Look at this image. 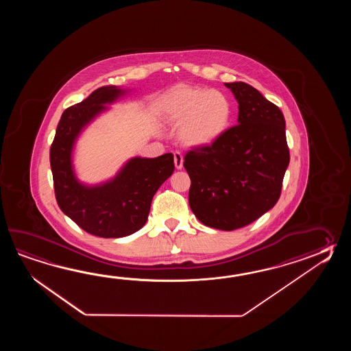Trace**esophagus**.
I'll list each match as a JSON object with an SVG mask.
<instances>
[{"label": "esophagus", "instance_id": "1", "mask_svg": "<svg viewBox=\"0 0 351 351\" xmlns=\"http://www.w3.org/2000/svg\"><path fill=\"white\" fill-rule=\"evenodd\" d=\"M174 165L177 169H182L183 168V156L179 152H174Z\"/></svg>", "mask_w": 351, "mask_h": 351}]
</instances>
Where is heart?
Listing matches in <instances>:
<instances>
[{
	"label": "heart",
	"mask_w": 351,
	"mask_h": 351,
	"mask_svg": "<svg viewBox=\"0 0 351 351\" xmlns=\"http://www.w3.org/2000/svg\"><path fill=\"white\" fill-rule=\"evenodd\" d=\"M162 112L168 123L182 124L179 138L183 144L203 148L215 144L227 132L233 106L219 90L178 85L167 93Z\"/></svg>",
	"instance_id": "b5f03b06"
}]
</instances>
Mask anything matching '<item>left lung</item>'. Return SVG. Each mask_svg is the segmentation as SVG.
<instances>
[{
    "instance_id": "obj_1",
    "label": "left lung",
    "mask_w": 351,
    "mask_h": 351,
    "mask_svg": "<svg viewBox=\"0 0 351 351\" xmlns=\"http://www.w3.org/2000/svg\"><path fill=\"white\" fill-rule=\"evenodd\" d=\"M239 103L237 125L215 144L189 150V207L202 223L233 231L276 204L290 163L284 114L246 82L224 84Z\"/></svg>"
}]
</instances>
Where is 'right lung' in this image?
Wrapping results in <instances>:
<instances>
[{
  "mask_svg": "<svg viewBox=\"0 0 351 351\" xmlns=\"http://www.w3.org/2000/svg\"><path fill=\"white\" fill-rule=\"evenodd\" d=\"M130 90L115 85L94 90L82 103L62 112L50 149L53 188L60 209L84 231L103 239H120L139 231L148 219L159 186L174 172L172 153L130 158L112 178L97 184L79 180L73 150L85 128L108 112L106 105Z\"/></svg>",
  "mask_w": 351,
  "mask_h": 351,
  "instance_id": "right-lung-1",
  "label": "right lung"
}]
</instances>
